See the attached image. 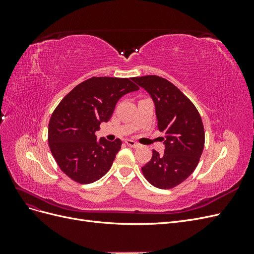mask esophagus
<instances>
[{"instance_id":"esophagus-1","label":"esophagus","mask_w":254,"mask_h":254,"mask_svg":"<svg viewBox=\"0 0 254 254\" xmlns=\"http://www.w3.org/2000/svg\"><path fill=\"white\" fill-rule=\"evenodd\" d=\"M125 142H126V144H127L128 146H130V147H133V148H136V147H139V146H140L139 143H136V142L133 141V140H126Z\"/></svg>"}]
</instances>
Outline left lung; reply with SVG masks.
Instances as JSON below:
<instances>
[{
	"mask_svg": "<svg viewBox=\"0 0 254 254\" xmlns=\"http://www.w3.org/2000/svg\"><path fill=\"white\" fill-rule=\"evenodd\" d=\"M132 80L150 95L155 104L158 128L165 132L163 155L152 150L142 173L153 187L172 189L195 171L204 147V129L198 110L182 92L156 75Z\"/></svg>",
	"mask_w": 254,
	"mask_h": 254,
	"instance_id": "obj_1",
	"label": "left lung"
}]
</instances>
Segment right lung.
Instances as JSON below:
<instances>
[{"label": "right lung", "mask_w": 254, "mask_h": 254, "mask_svg": "<svg viewBox=\"0 0 254 254\" xmlns=\"http://www.w3.org/2000/svg\"><path fill=\"white\" fill-rule=\"evenodd\" d=\"M132 78L92 77L76 86L53 112L49 144L60 170L78 183H92L110 170L122 141L101 137L96 131L107 123L119 99L139 87Z\"/></svg>", "instance_id": "add662e5"}]
</instances>
